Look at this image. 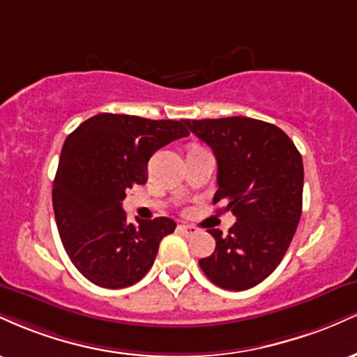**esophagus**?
Segmentation results:
<instances>
[{
	"mask_svg": "<svg viewBox=\"0 0 357 357\" xmlns=\"http://www.w3.org/2000/svg\"><path fill=\"white\" fill-rule=\"evenodd\" d=\"M178 230L186 236H192V235H196V233H198V228L191 227V225H179Z\"/></svg>",
	"mask_w": 357,
	"mask_h": 357,
	"instance_id": "1",
	"label": "esophagus"
}]
</instances>
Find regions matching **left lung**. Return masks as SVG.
<instances>
[{
  "label": "left lung",
  "mask_w": 357,
  "mask_h": 357,
  "mask_svg": "<svg viewBox=\"0 0 357 357\" xmlns=\"http://www.w3.org/2000/svg\"><path fill=\"white\" fill-rule=\"evenodd\" d=\"M196 137L211 147L218 162V191L213 203L231 211L236 223L216 240L199 267L215 285L247 290L278 267L296 235L302 213L304 165L282 129L250 117L188 121Z\"/></svg>",
  "instance_id": "obj_1"
}]
</instances>
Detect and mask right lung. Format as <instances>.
Wrapping results in <instances>:
<instances>
[{
    "instance_id": "1",
    "label": "right lung",
    "mask_w": 357,
    "mask_h": 357,
    "mask_svg": "<svg viewBox=\"0 0 357 357\" xmlns=\"http://www.w3.org/2000/svg\"><path fill=\"white\" fill-rule=\"evenodd\" d=\"M188 121H151L126 114L87 119L65 139L52 199L61 243L92 284L124 289L149 272L176 223L161 216L127 223L122 199L147 181L155 151L186 137Z\"/></svg>"
}]
</instances>
